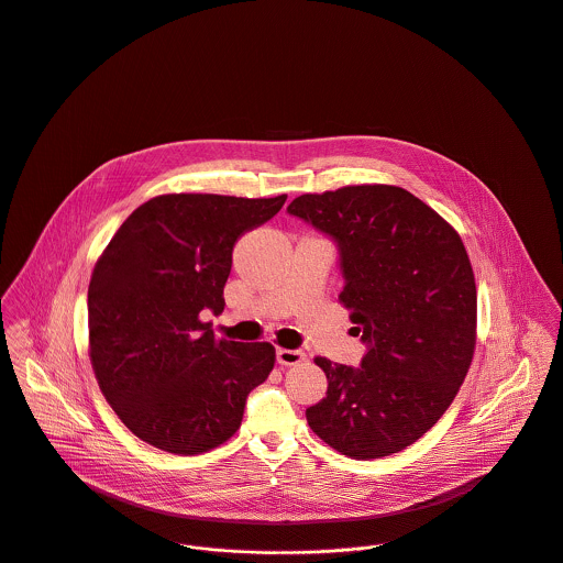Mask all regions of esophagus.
I'll return each instance as SVG.
<instances>
[{"label":"esophagus","mask_w":563,"mask_h":563,"mask_svg":"<svg viewBox=\"0 0 563 563\" xmlns=\"http://www.w3.org/2000/svg\"><path fill=\"white\" fill-rule=\"evenodd\" d=\"M305 360V351H300V349H276V362L280 364V366H296V364H300Z\"/></svg>","instance_id":"1"}]
</instances>
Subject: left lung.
<instances>
[{
    "label": "left lung",
    "mask_w": 563,
    "mask_h": 563,
    "mask_svg": "<svg viewBox=\"0 0 563 563\" xmlns=\"http://www.w3.org/2000/svg\"><path fill=\"white\" fill-rule=\"evenodd\" d=\"M340 250L360 368L316 357L327 397L309 428L357 461L417 443L452 406L476 349V280L459 232L412 192L364 184L300 195L289 208Z\"/></svg>",
    "instance_id": "1"
}]
</instances>
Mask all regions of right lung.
<instances>
[{
    "label": "right lung",
    "instance_id": "add662e5",
    "mask_svg": "<svg viewBox=\"0 0 563 563\" xmlns=\"http://www.w3.org/2000/svg\"><path fill=\"white\" fill-rule=\"evenodd\" d=\"M287 195H159L135 208L100 254L87 291L89 360L120 421L168 454H203L241 426L247 395L267 379L269 342L217 340L234 243Z\"/></svg>",
    "mask_w": 563,
    "mask_h": 563
}]
</instances>
